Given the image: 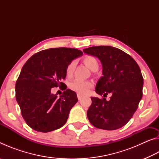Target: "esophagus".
<instances>
[{"mask_svg":"<svg viewBox=\"0 0 159 159\" xmlns=\"http://www.w3.org/2000/svg\"><path fill=\"white\" fill-rule=\"evenodd\" d=\"M77 97H78V99H79V100H80V99H82V98H83V96L82 95H80V94H78L77 95Z\"/></svg>","mask_w":159,"mask_h":159,"instance_id":"1","label":"esophagus"}]
</instances>
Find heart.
<instances>
[{"mask_svg":"<svg viewBox=\"0 0 159 159\" xmlns=\"http://www.w3.org/2000/svg\"><path fill=\"white\" fill-rule=\"evenodd\" d=\"M83 61L85 65L92 71L94 69L98 68V60L93 56H86ZM75 66H76V61H71L66 68V76H71L73 73ZM92 86L93 83L91 82L80 79H76L70 83V88L80 95H85L86 93H88Z\"/></svg>","mask_w":159,"mask_h":159,"instance_id":"obj_1","label":"heart"}]
</instances>
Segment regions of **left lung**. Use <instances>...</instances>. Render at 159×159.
Here are the masks:
<instances>
[{
	"mask_svg": "<svg viewBox=\"0 0 159 159\" xmlns=\"http://www.w3.org/2000/svg\"><path fill=\"white\" fill-rule=\"evenodd\" d=\"M83 52L101 61L102 76L95 92L103 99L92 97L87 111L91 124L103 130H116L125 125L136 111L142 98L143 77L134 59L121 50L111 46H94ZM112 94L109 101L104 97Z\"/></svg>",
	"mask_w": 159,
	"mask_h": 159,
	"instance_id": "8db88e82",
	"label": "left lung"
}]
</instances>
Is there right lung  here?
<instances>
[{
  "label": "right lung",
  "mask_w": 159,
  "mask_h": 159,
  "mask_svg": "<svg viewBox=\"0 0 159 159\" xmlns=\"http://www.w3.org/2000/svg\"><path fill=\"white\" fill-rule=\"evenodd\" d=\"M82 55L83 52L74 48H50L36 53L25 64L16 82L15 95L29 127L48 133L65 124L78 102L76 93L64 89L57 98L51 88L65 85L61 80L66 76V66Z\"/></svg>",
  "instance_id": "add662e5"
}]
</instances>
